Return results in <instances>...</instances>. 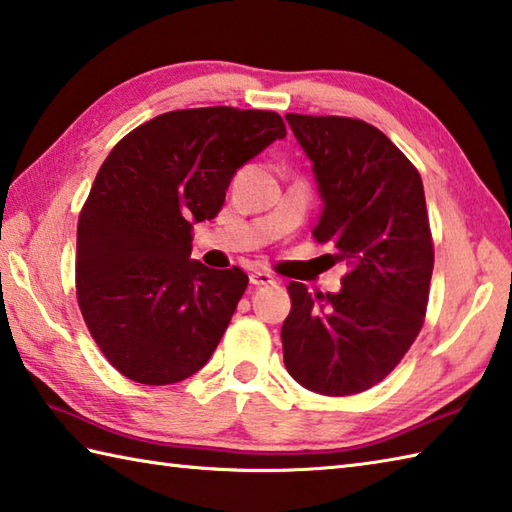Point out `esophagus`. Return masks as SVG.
Returning <instances> with one entry per match:
<instances>
[{"label": "esophagus", "instance_id": "esophagus-1", "mask_svg": "<svg viewBox=\"0 0 512 512\" xmlns=\"http://www.w3.org/2000/svg\"><path fill=\"white\" fill-rule=\"evenodd\" d=\"M250 284L268 286V284H273V275L266 273V270H253V273H250Z\"/></svg>", "mask_w": 512, "mask_h": 512}]
</instances>
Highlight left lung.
Wrapping results in <instances>:
<instances>
[{"instance_id": "left-lung-1", "label": "left lung", "mask_w": 512, "mask_h": 512, "mask_svg": "<svg viewBox=\"0 0 512 512\" xmlns=\"http://www.w3.org/2000/svg\"><path fill=\"white\" fill-rule=\"evenodd\" d=\"M324 199L313 228L346 262L339 293L288 284L282 326L290 377L319 395L373 388L402 362L424 326L435 250L417 168L362 119L288 113Z\"/></svg>"}]
</instances>
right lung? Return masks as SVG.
<instances>
[{
    "mask_svg": "<svg viewBox=\"0 0 512 512\" xmlns=\"http://www.w3.org/2000/svg\"><path fill=\"white\" fill-rule=\"evenodd\" d=\"M286 137L273 110H170L119 139L77 222V304L124 377L177 384L202 368L248 286L197 259L193 224L217 217L230 179Z\"/></svg>",
    "mask_w": 512,
    "mask_h": 512,
    "instance_id": "1",
    "label": "right lung"
}]
</instances>
